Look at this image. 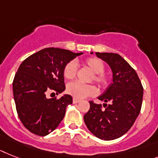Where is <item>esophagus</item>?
<instances>
[{
    "instance_id": "obj_1",
    "label": "esophagus",
    "mask_w": 158,
    "mask_h": 158,
    "mask_svg": "<svg viewBox=\"0 0 158 158\" xmlns=\"http://www.w3.org/2000/svg\"><path fill=\"white\" fill-rule=\"evenodd\" d=\"M73 102L74 104H76V103H78V102H80V100L77 99V98H73Z\"/></svg>"
}]
</instances>
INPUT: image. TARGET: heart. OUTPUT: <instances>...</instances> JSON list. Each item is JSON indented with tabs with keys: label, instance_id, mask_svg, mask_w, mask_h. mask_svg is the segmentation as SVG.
<instances>
[{
	"label": "heart",
	"instance_id": "obj_1",
	"mask_svg": "<svg viewBox=\"0 0 158 158\" xmlns=\"http://www.w3.org/2000/svg\"><path fill=\"white\" fill-rule=\"evenodd\" d=\"M85 64L94 73V79L101 86H106L109 84V76L104 73L105 64L103 61L96 57H90L85 60ZM77 66L75 61H69L64 68L63 74L66 79L72 80L76 77ZM67 92L73 97L81 99L88 96H93L97 94V89L93 85H85L78 81L71 82L67 85Z\"/></svg>",
	"mask_w": 158,
	"mask_h": 158
}]
</instances>
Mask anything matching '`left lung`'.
Wrapping results in <instances>:
<instances>
[{"instance_id":"obj_1","label":"left lung","mask_w":158,"mask_h":158,"mask_svg":"<svg viewBox=\"0 0 158 158\" xmlns=\"http://www.w3.org/2000/svg\"><path fill=\"white\" fill-rule=\"evenodd\" d=\"M95 54L110 66L112 83L98 97L104 102L105 110L101 104L89 102L90 107L84 115V122L96 137L114 140L124 135L135 123L141 109L144 89L137 73L123 57L116 53Z\"/></svg>"}]
</instances>
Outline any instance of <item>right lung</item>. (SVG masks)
Listing matches in <instances>:
<instances>
[{"label":"right lung","instance_id":"right-lung-1","mask_svg":"<svg viewBox=\"0 0 158 158\" xmlns=\"http://www.w3.org/2000/svg\"><path fill=\"white\" fill-rule=\"evenodd\" d=\"M83 53L48 48L30 56L21 64L13 81V93L18 117L31 132L45 136L63 120L66 108L73 103L69 94L60 98L47 97L65 89L64 68Z\"/></svg>","mask_w":158,"mask_h":158}]
</instances>
